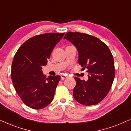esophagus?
I'll list each match as a JSON object with an SVG mask.
<instances>
[{
    "label": "esophagus",
    "mask_w": 131,
    "mask_h": 131,
    "mask_svg": "<svg viewBox=\"0 0 131 131\" xmlns=\"http://www.w3.org/2000/svg\"><path fill=\"white\" fill-rule=\"evenodd\" d=\"M68 77H69V76L67 75H65V74L62 75H61V78H62V79H65V78H67Z\"/></svg>",
    "instance_id": "esophagus-1"
}]
</instances>
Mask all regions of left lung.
<instances>
[{"label": "left lung", "mask_w": 131, "mask_h": 131, "mask_svg": "<svg viewBox=\"0 0 131 131\" xmlns=\"http://www.w3.org/2000/svg\"><path fill=\"white\" fill-rule=\"evenodd\" d=\"M64 39L71 42L78 51V63L89 72L88 80L75 77L73 90L75 101L82 105L99 103L108 95L115 77L114 59L108 46L94 36L80 32H69Z\"/></svg>", "instance_id": "8db88e82"}]
</instances>
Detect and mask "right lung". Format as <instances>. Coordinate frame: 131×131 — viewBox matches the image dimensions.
I'll use <instances>...</instances> for the list:
<instances>
[{"label":"right lung","instance_id":"add662e5","mask_svg":"<svg viewBox=\"0 0 131 131\" xmlns=\"http://www.w3.org/2000/svg\"><path fill=\"white\" fill-rule=\"evenodd\" d=\"M64 33H46L27 40L18 48L11 67V79L15 91L26 105L39 110L53 101L59 75L46 76L43 66Z\"/></svg>","mask_w":131,"mask_h":131}]
</instances>
